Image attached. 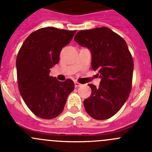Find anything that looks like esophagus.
Returning a JSON list of instances; mask_svg holds the SVG:
<instances>
[{
    "label": "esophagus",
    "instance_id": "1",
    "mask_svg": "<svg viewBox=\"0 0 152 152\" xmlns=\"http://www.w3.org/2000/svg\"><path fill=\"white\" fill-rule=\"evenodd\" d=\"M74 85H75V87H81V86H82V84L79 83L78 82H75Z\"/></svg>",
    "mask_w": 152,
    "mask_h": 152
}]
</instances>
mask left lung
Instances as JSON below:
<instances>
[{"label": "left lung", "instance_id": "8db88e82", "mask_svg": "<svg viewBox=\"0 0 152 152\" xmlns=\"http://www.w3.org/2000/svg\"><path fill=\"white\" fill-rule=\"evenodd\" d=\"M74 40L92 53V69L99 71L100 86L90 84L92 93L84 101L93 118L106 120L120 110L129 96L134 62L124 38L107 27L82 30Z\"/></svg>", "mask_w": 152, "mask_h": 152}]
</instances>
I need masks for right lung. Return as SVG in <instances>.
I'll list each match as a JSON object with an SVG mask.
<instances>
[{"label": "right lung", "instance_id": "add662e5", "mask_svg": "<svg viewBox=\"0 0 152 152\" xmlns=\"http://www.w3.org/2000/svg\"><path fill=\"white\" fill-rule=\"evenodd\" d=\"M76 31L54 27L39 28L26 39L16 59L20 93L29 110L43 119L62 113L68 95L74 90L71 79L59 82L50 69L59 62L62 48L70 43Z\"/></svg>", "mask_w": 152, "mask_h": 152}]
</instances>
